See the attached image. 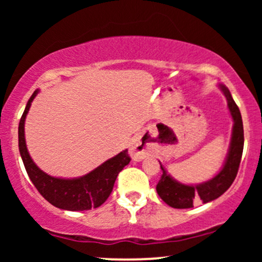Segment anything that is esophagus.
<instances>
[{"instance_id":"34e87169","label":"esophagus","mask_w":262,"mask_h":262,"mask_svg":"<svg viewBox=\"0 0 262 262\" xmlns=\"http://www.w3.org/2000/svg\"><path fill=\"white\" fill-rule=\"evenodd\" d=\"M130 156L134 161H140L144 158H146V151L144 150L143 146H139L138 143H133L130 148Z\"/></svg>"}]
</instances>
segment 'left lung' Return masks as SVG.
Wrapping results in <instances>:
<instances>
[{
  "label": "left lung",
  "instance_id": "8db88e82",
  "mask_svg": "<svg viewBox=\"0 0 262 262\" xmlns=\"http://www.w3.org/2000/svg\"><path fill=\"white\" fill-rule=\"evenodd\" d=\"M221 90L223 91L225 98H227L228 107H229L230 114L234 121L233 134H231V141L227 160H225L223 169L221 170V172L217 176H214L209 181L193 186L183 185V183L175 181L160 164L162 175L159 180L158 185H156V192H158L161 200L172 208H192L193 202L197 201L198 198L203 203L217 200L219 196H222L230 187L231 183L235 180L237 170H239L240 160H242L243 149H244V128H243V119L239 107L234 102L229 90L223 85H221Z\"/></svg>",
  "mask_w": 262,
  "mask_h": 262
}]
</instances>
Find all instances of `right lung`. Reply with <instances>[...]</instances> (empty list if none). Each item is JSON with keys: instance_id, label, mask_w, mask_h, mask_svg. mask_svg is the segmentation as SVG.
I'll use <instances>...</instances> for the list:
<instances>
[{"instance_id": "right-lung-1", "label": "right lung", "mask_w": 262, "mask_h": 262, "mask_svg": "<svg viewBox=\"0 0 262 262\" xmlns=\"http://www.w3.org/2000/svg\"><path fill=\"white\" fill-rule=\"evenodd\" d=\"M34 91L27 103L18 127V146L29 179L39 193L53 206L66 210H89L106 202L112 192L117 176L130 161L128 150L100 165L97 169L79 179H58L43 172L29 156L25 138V121L32 101L37 96Z\"/></svg>"}]
</instances>
